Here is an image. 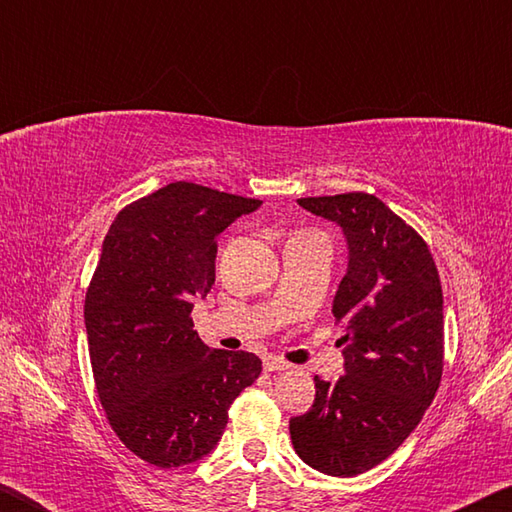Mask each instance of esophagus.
Masks as SVG:
<instances>
[{
    "label": "esophagus",
    "mask_w": 512,
    "mask_h": 512,
    "mask_svg": "<svg viewBox=\"0 0 512 512\" xmlns=\"http://www.w3.org/2000/svg\"><path fill=\"white\" fill-rule=\"evenodd\" d=\"M289 363L282 361L280 357H264V370L266 372H280V370H287Z\"/></svg>",
    "instance_id": "1"
}]
</instances>
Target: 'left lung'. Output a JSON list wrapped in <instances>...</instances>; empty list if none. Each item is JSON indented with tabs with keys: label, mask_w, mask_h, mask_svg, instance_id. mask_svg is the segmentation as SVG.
<instances>
[{
	"label": "left lung",
	"mask_w": 512,
	"mask_h": 512,
	"mask_svg": "<svg viewBox=\"0 0 512 512\" xmlns=\"http://www.w3.org/2000/svg\"><path fill=\"white\" fill-rule=\"evenodd\" d=\"M341 225L348 271L332 314L345 327V375L314 377L316 400L289 420L296 454L329 476L386 461L418 427L443 377V289L429 246L377 196L298 198Z\"/></svg>",
	"instance_id": "obj_1"
}]
</instances>
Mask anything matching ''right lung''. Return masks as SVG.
<instances>
[{"instance_id": "1", "label": "right lung", "mask_w": 512, "mask_h": 512, "mask_svg": "<svg viewBox=\"0 0 512 512\" xmlns=\"http://www.w3.org/2000/svg\"><path fill=\"white\" fill-rule=\"evenodd\" d=\"M262 201L171 183L117 214L85 293L92 375L112 431L135 456L180 467L212 452L253 352L212 350L192 309L214 284L216 237Z\"/></svg>"}]
</instances>
